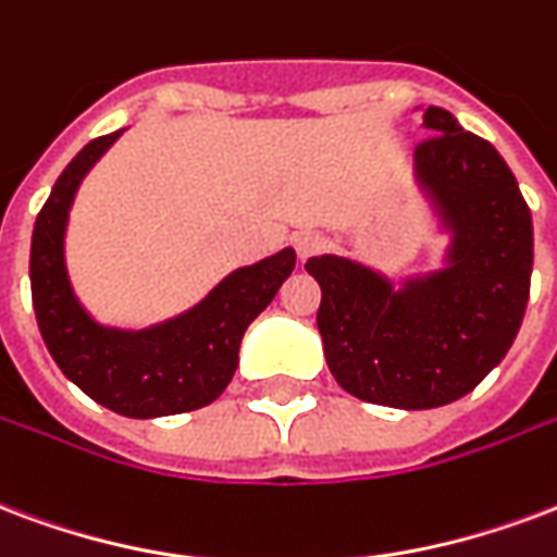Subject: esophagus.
I'll return each mask as SVG.
<instances>
[{
    "instance_id": "1",
    "label": "esophagus",
    "mask_w": 557,
    "mask_h": 557,
    "mask_svg": "<svg viewBox=\"0 0 557 557\" xmlns=\"http://www.w3.org/2000/svg\"><path fill=\"white\" fill-rule=\"evenodd\" d=\"M296 255H299V261H308L313 255H320L325 249V240L317 232H299L294 237Z\"/></svg>"
}]
</instances>
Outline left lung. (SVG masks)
Returning <instances> with one entry per match:
<instances>
[{"mask_svg": "<svg viewBox=\"0 0 557 557\" xmlns=\"http://www.w3.org/2000/svg\"><path fill=\"white\" fill-rule=\"evenodd\" d=\"M434 137L413 152V178L453 234L446 267L391 278L349 258H308L323 302L317 329L343 391L363 403L441 408L491 373L520 332L532 284V211L487 140L443 108H425Z\"/></svg>", "mask_w": 557, "mask_h": 557, "instance_id": "1", "label": "left lung"}]
</instances>
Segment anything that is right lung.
Wrapping results in <instances>:
<instances>
[{
  "mask_svg": "<svg viewBox=\"0 0 557 557\" xmlns=\"http://www.w3.org/2000/svg\"><path fill=\"white\" fill-rule=\"evenodd\" d=\"M120 135L90 140L58 175L37 214L28 275L37 329L61 373L94 403L123 417L152 420L205 408L228 387L244 332L294 273L296 252L282 249L234 270L196 308L152 329L99 325L73 294L64 232L78 184Z\"/></svg>",
  "mask_w": 557,
  "mask_h": 557,
  "instance_id": "obj_1",
  "label": "right lung"
}]
</instances>
